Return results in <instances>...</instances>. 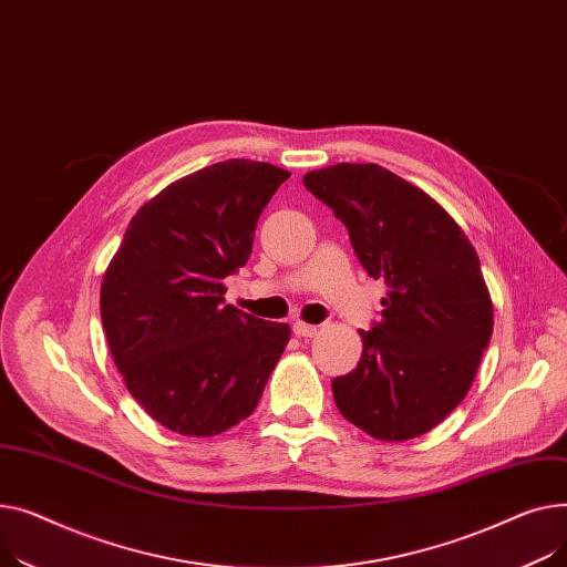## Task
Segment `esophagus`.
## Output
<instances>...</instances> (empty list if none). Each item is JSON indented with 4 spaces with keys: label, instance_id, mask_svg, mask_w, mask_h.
<instances>
[{
    "label": "esophagus",
    "instance_id": "34e87169",
    "mask_svg": "<svg viewBox=\"0 0 567 567\" xmlns=\"http://www.w3.org/2000/svg\"><path fill=\"white\" fill-rule=\"evenodd\" d=\"M292 334L299 337V339H309V337L318 334V327L309 324V322H302V320H297V322H292Z\"/></svg>",
    "mask_w": 567,
    "mask_h": 567
}]
</instances>
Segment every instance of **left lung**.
Masks as SVG:
<instances>
[{"mask_svg": "<svg viewBox=\"0 0 567 567\" xmlns=\"http://www.w3.org/2000/svg\"><path fill=\"white\" fill-rule=\"evenodd\" d=\"M305 187L346 224L363 270L386 284L380 322L359 329L357 369L331 380L337 408L375 440H414L462 403L489 343L478 254L435 198L380 164L327 166Z\"/></svg>", "mask_w": 567, "mask_h": 567, "instance_id": "left-lung-1", "label": "left lung"}]
</instances>
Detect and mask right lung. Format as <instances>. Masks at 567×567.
Here are the masks:
<instances>
[{
    "label": "right lung",
    "mask_w": 567,
    "mask_h": 567,
    "mask_svg": "<svg viewBox=\"0 0 567 567\" xmlns=\"http://www.w3.org/2000/svg\"><path fill=\"white\" fill-rule=\"evenodd\" d=\"M290 174L226 159L164 187L130 219L100 286L116 369L151 419L213 437L247 419L290 339L286 322L226 305L262 208Z\"/></svg>",
    "instance_id": "obj_1"
}]
</instances>
